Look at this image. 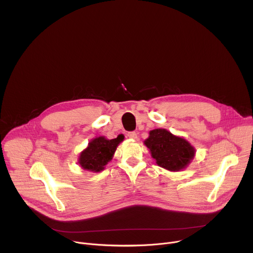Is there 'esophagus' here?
<instances>
[{
    "instance_id": "obj_1",
    "label": "esophagus",
    "mask_w": 253,
    "mask_h": 253,
    "mask_svg": "<svg viewBox=\"0 0 253 253\" xmlns=\"http://www.w3.org/2000/svg\"><path fill=\"white\" fill-rule=\"evenodd\" d=\"M127 136H128L129 138H131V139H136V138H137V134H136V132H128Z\"/></svg>"
}]
</instances>
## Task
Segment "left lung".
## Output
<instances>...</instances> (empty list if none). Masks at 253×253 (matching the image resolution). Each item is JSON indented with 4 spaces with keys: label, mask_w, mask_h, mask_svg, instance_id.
<instances>
[{
    "label": "left lung",
    "mask_w": 253,
    "mask_h": 253,
    "mask_svg": "<svg viewBox=\"0 0 253 253\" xmlns=\"http://www.w3.org/2000/svg\"><path fill=\"white\" fill-rule=\"evenodd\" d=\"M144 144L156 163L169 171L186 168L195 156V149L187 140L173 135L166 129L151 130Z\"/></svg>",
    "instance_id": "1"
}]
</instances>
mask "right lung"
Listing matches in <instances>:
<instances>
[{"mask_svg":"<svg viewBox=\"0 0 253 253\" xmlns=\"http://www.w3.org/2000/svg\"><path fill=\"white\" fill-rule=\"evenodd\" d=\"M122 140L123 137L120 136L111 140L104 136L91 140L88 147L81 152L78 163L83 169L88 171L100 172L104 170L105 165L111 161L117 146Z\"/></svg>","mask_w":253,"mask_h":253,"instance_id":"right-lung-1","label":"right lung"}]
</instances>
